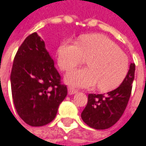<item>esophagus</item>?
I'll list each match as a JSON object with an SVG mask.
<instances>
[{"label": "esophagus", "instance_id": "34e87169", "mask_svg": "<svg viewBox=\"0 0 146 146\" xmlns=\"http://www.w3.org/2000/svg\"><path fill=\"white\" fill-rule=\"evenodd\" d=\"M76 93H77V90H76L75 88H71V87L68 88V94L72 95V94H76Z\"/></svg>", "mask_w": 146, "mask_h": 146}]
</instances>
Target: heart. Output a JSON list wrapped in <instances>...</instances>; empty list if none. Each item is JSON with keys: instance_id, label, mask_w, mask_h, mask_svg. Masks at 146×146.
I'll list each match as a JSON object with an SVG mask.
<instances>
[{"instance_id": "1", "label": "heart", "mask_w": 146, "mask_h": 146, "mask_svg": "<svg viewBox=\"0 0 146 146\" xmlns=\"http://www.w3.org/2000/svg\"><path fill=\"white\" fill-rule=\"evenodd\" d=\"M88 58V68L76 69L66 76V82L77 87H93L110 91L119 86L129 70V59L119 46L103 34H87L78 42L65 41L58 49V63L62 71H69Z\"/></svg>"}]
</instances>
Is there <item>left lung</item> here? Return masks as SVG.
<instances>
[{
    "mask_svg": "<svg viewBox=\"0 0 146 146\" xmlns=\"http://www.w3.org/2000/svg\"><path fill=\"white\" fill-rule=\"evenodd\" d=\"M135 71V65L131 63L125 78L116 89L106 94H88V104L81 113L85 124L96 129H105L120 119L131 94Z\"/></svg>",
    "mask_w": 146,
    "mask_h": 146,
    "instance_id": "1",
    "label": "left lung"
}]
</instances>
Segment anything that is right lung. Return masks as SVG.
<instances>
[{
    "label": "right lung",
    "instance_id": "right-lung-1",
    "mask_svg": "<svg viewBox=\"0 0 146 146\" xmlns=\"http://www.w3.org/2000/svg\"><path fill=\"white\" fill-rule=\"evenodd\" d=\"M11 87L16 110L26 124L42 126L55 119L68 89L36 33L29 35L17 50Z\"/></svg>",
    "mask_w": 146,
    "mask_h": 146
}]
</instances>
